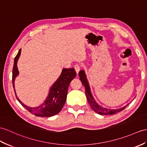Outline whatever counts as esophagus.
Instances as JSON below:
<instances>
[{
	"label": "esophagus",
	"instance_id": "34e87169",
	"mask_svg": "<svg viewBox=\"0 0 147 147\" xmlns=\"http://www.w3.org/2000/svg\"><path fill=\"white\" fill-rule=\"evenodd\" d=\"M81 68H82V66H81V65H80V64H76V65H75L74 69H75V70H76L77 74L78 73V71H80Z\"/></svg>",
	"mask_w": 147,
	"mask_h": 147
}]
</instances>
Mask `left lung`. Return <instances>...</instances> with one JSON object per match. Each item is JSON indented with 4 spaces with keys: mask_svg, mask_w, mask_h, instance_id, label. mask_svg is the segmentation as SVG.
<instances>
[{
    "mask_svg": "<svg viewBox=\"0 0 147 147\" xmlns=\"http://www.w3.org/2000/svg\"><path fill=\"white\" fill-rule=\"evenodd\" d=\"M78 75H79L80 80L82 82V85L85 87V94H86V96H87L89 105H90L92 110L95 111L96 113L100 114V115H113V114H115L117 112H119L120 111L125 109V107L129 104V103H128L127 105L123 106V107H121V108L116 109H110L105 108V107H103L102 106L99 105L98 103L96 102L95 98H94V96H93L90 85H89V82L87 80V76H86L85 74V70H80Z\"/></svg>",
    "mask_w": 147,
    "mask_h": 147,
    "instance_id": "left-lung-1",
    "label": "left lung"
}]
</instances>
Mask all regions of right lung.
Wrapping results in <instances>:
<instances>
[{"label":"right lung","mask_w":147,"mask_h":147,"mask_svg":"<svg viewBox=\"0 0 147 147\" xmlns=\"http://www.w3.org/2000/svg\"><path fill=\"white\" fill-rule=\"evenodd\" d=\"M21 49L15 57L12 70V84L17 99L28 112L38 117H52L62 110L67 99V95L70 82L76 76V71L74 68L63 69L61 74L49 88L48 95L44 102L37 107H31L25 105L17 97L15 90V80L19 76L17 62L20 56Z\"/></svg>","instance_id":"right-lung-1"}]
</instances>
